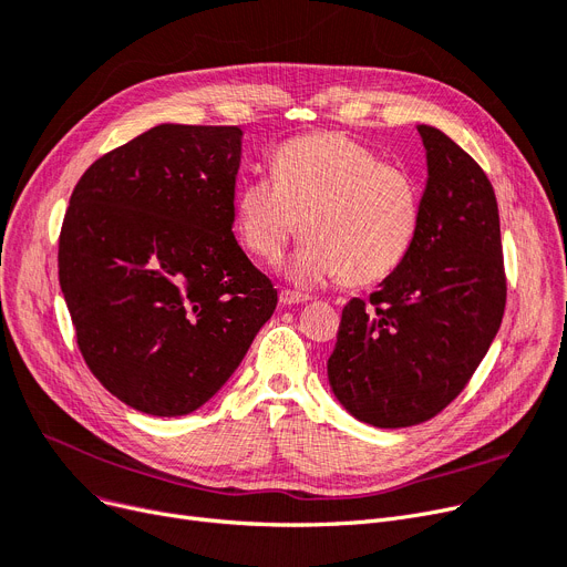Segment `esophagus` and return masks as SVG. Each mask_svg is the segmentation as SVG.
<instances>
[{"instance_id": "obj_1", "label": "esophagus", "mask_w": 567, "mask_h": 567, "mask_svg": "<svg viewBox=\"0 0 567 567\" xmlns=\"http://www.w3.org/2000/svg\"><path fill=\"white\" fill-rule=\"evenodd\" d=\"M306 301H310V296H306V293L289 291V289L280 291V303L282 306H299V303H306Z\"/></svg>"}]
</instances>
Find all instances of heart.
Returning a JSON list of instances; mask_svg holds the SVG:
<instances>
[{"instance_id": "1", "label": "heart", "mask_w": 567, "mask_h": 567, "mask_svg": "<svg viewBox=\"0 0 567 567\" xmlns=\"http://www.w3.org/2000/svg\"><path fill=\"white\" fill-rule=\"evenodd\" d=\"M274 172L276 178H248L236 197V231L252 255L276 261L306 231L310 241L287 266L296 285L344 276L347 285L365 287L398 271L423 214L411 174L342 133L289 140Z\"/></svg>"}]
</instances>
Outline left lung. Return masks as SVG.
<instances>
[{
    "mask_svg": "<svg viewBox=\"0 0 567 567\" xmlns=\"http://www.w3.org/2000/svg\"><path fill=\"white\" fill-rule=\"evenodd\" d=\"M427 182L413 248L370 306L342 310L329 359L338 402L374 427H409L449 406L481 365L505 308L494 188L460 144L419 126Z\"/></svg>",
    "mask_w": 567,
    "mask_h": 567,
    "instance_id": "left-lung-1",
    "label": "left lung"
}]
</instances>
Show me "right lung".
I'll return each instance as SVG.
<instances>
[{
	"label": "right lung",
	"instance_id": "1",
	"mask_svg": "<svg viewBox=\"0 0 567 567\" xmlns=\"http://www.w3.org/2000/svg\"><path fill=\"white\" fill-rule=\"evenodd\" d=\"M238 126L161 124L99 158L59 234L84 363L124 404L186 415L241 365L278 291L234 238Z\"/></svg>",
	"mask_w": 567,
	"mask_h": 567
}]
</instances>
